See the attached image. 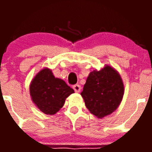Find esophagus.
<instances>
[{"instance_id": "1", "label": "esophagus", "mask_w": 152, "mask_h": 152, "mask_svg": "<svg viewBox=\"0 0 152 152\" xmlns=\"http://www.w3.org/2000/svg\"><path fill=\"white\" fill-rule=\"evenodd\" d=\"M73 89L75 90V92L78 93L80 91L81 88H80V86L79 85V84H75V85H73Z\"/></svg>"}]
</instances>
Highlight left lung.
<instances>
[{"label": "left lung", "mask_w": 152, "mask_h": 152, "mask_svg": "<svg viewBox=\"0 0 152 152\" xmlns=\"http://www.w3.org/2000/svg\"><path fill=\"white\" fill-rule=\"evenodd\" d=\"M124 86L118 72L106 66L100 71L91 72L81 96L86 107L98 118L112 113L121 103Z\"/></svg>", "instance_id": "1"}]
</instances>
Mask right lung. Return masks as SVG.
Here are the masks:
<instances>
[{
    "instance_id": "right-lung-1",
    "label": "right lung",
    "mask_w": 152,
    "mask_h": 152,
    "mask_svg": "<svg viewBox=\"0 0 152 152\" xmlns=\"http://www.w3.org/2000/svg\"><path fill=\"white\" fill-rule=\"evenodd\" d=\"M29 92L32 100L44 113L52 115L64 105L65 99L74 93V90L61 79L56 78L49 68L39 72L34 77Z\"/></svg>"
}]
</instances>
